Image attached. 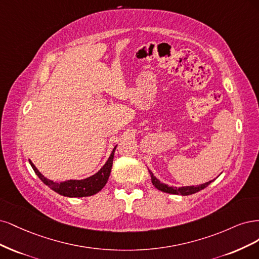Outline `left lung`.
Returning a JSON list of instances; mask_svg holds the SVG:
<instances>
[{
    "label": "left lung",
    "mask_w": 259,
    "mask_h": 259,
    "mask_svg": "<svg viewBox=\"0 0 259 259\" xmlns=\"http://www.w3.org/2000/svg\"><path fill=\"white\" fill-rule=\"evenodd\" d=\"M149 171V170H148ZM149 174H151V178H152V183L153 185L157 188L159 189L161 191H163V193H168V194H173V195H182V196H188V195H193L195 193H197V191L201 190L203 188H205L208 184H210V182H206L204 183V184H201L199 186H183V187H172V186H169L164 184V183H161L159 180H158L154 173L152 171H149Z\"/></svg>",
    "instance_id": "obj_1"
}]
</instances>
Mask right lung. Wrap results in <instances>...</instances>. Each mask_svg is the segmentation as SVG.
I'll list each match as a JSON object with an SVG mask.
<instances>
[{
  "mask_svg": "<svg viewBox=\"0 0 259 259\" xmlns=\"http://www.w3.org/2000/svg\"><path fill=\"white\" fill-rule=\"evenodd\" d=\"M116 147H117V145L114 147L111 156L108 157L107 161L104 163L102 168L100 169L96 174L91 175V177L84 180H69V181L59 182V183L54 182L52 180L45 178L31 161H30V164L32 166V169L34 170L35 174L40 179V181L59 195L64 197H75V198L89 197L99 193V191L101 190L107 183V180L110 178L111 170H112L114 153H115Z\"/></svg>",
  "mask_w": 259,
  "mask_h": 259,
  "instance_id": "1",
  "label": "right lung"
}]
</instances>
